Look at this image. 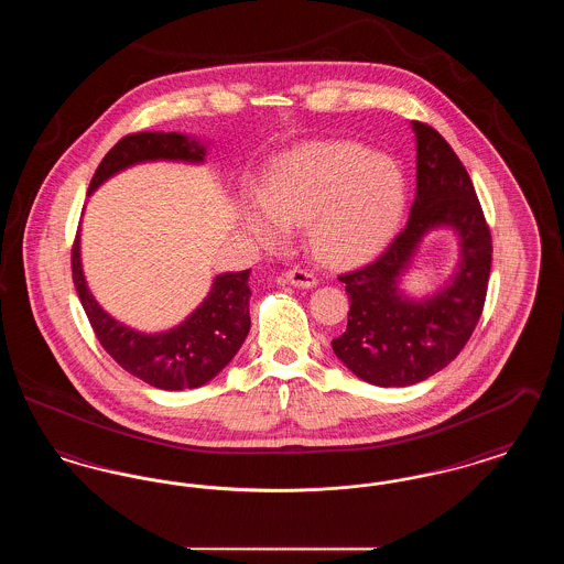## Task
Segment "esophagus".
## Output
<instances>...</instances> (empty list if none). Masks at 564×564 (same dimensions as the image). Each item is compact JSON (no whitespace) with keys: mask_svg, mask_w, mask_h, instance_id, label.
Instances as JSON below:
<instances>
[{"mask_svg":"<svg viewBox=\"0 0 564 564\" xmlns=\"http://www.w3.org/2000/svg\"><path fill=\"white\" fill-rule=\"evenodd\" d=\"M283 279H285L290 285H294V288H304V290H308V288H315V285H317V276H315L311 270L306 269L288 270V272L283 274Z\"/></svg>","mask_w":564,"mask_h":564,"instance_id":"34e87169","label":"esophagus"}]
</instances>
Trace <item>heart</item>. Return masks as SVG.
<instances>
[{"instance_id": "obj_1", "label": "heart", "mask_w": 564, "mask_h": 564, "mask_svg": "<svg viewBox=\"0 0 564 564\" xmlns=\"http://www.w3.org/2000/svg\"><path fill=\"white\" fill-rule=\"evenodd\" d=\"M405 209L400 166L352 141H313L272 166L260 198L242 209V228L262 247H281L308 224L311 245L329 264L378 253Z\"/></svg>"}]
</instances>
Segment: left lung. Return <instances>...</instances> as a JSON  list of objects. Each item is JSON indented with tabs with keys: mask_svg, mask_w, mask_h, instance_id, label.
Instances as JSON below:
<instances>
[{
	"mask_svg": "<svg viewBox=\"0 0 564 564\" xmlns=\"http://www.w3.org/2000/svg\"><path fill=\"white\" fill-rule=\"evenodd\" d=\"M412 131L416 194L405 228L376 262L338 276L349 294V323L332 349L376 387L416 384L455 359L482 315L492 262L490 230L463 162L435 129L412 122ZM440 227L456 232V270L433 295L408 296L401 279Z\"/></svg>",
	"mask_w": 564,
	"mask_h": 564,
	"instance_id": "left-lung-1",
	"label": "left lung"
}]
</instances>
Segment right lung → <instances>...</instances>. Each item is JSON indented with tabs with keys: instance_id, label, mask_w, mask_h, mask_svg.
<instances>
[{
	"instance_id": "add662e5",
	"label": "right lung",
	"mask_w": 564,
	"mask_h": 564,
	"mask_svg": "<svg viewBox=\"0 0 564 564\" xmlns=\"http://www.w3.org/2000/svg\"><path fill=\"white\" fill-rule=\"evenodd\" d=\"M207 148L205 141L184 133L127 134L97 166L88 196L109 177L141 162L203 164ZM72 270L82 306L101 347L129 375L156 389L182 391L207 384L232 361L249 334L251 270L217 274L207 297L184 322L156 334H145L113 319L97 302L82 270L80 235L72 251Z\"/></svg>"
}]
</instances>
